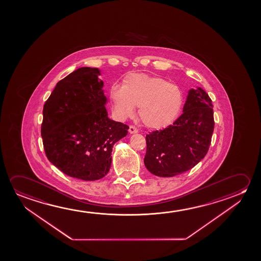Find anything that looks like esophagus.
I'll list each match as a JSON object with an SVG mask.
<instances>
[{
	"label": "esophagus",
	"mask_w": 261,
	"mask_h": 261,
	"mask_svg": "<svg viewBox=\"0 0 261 261\" xmlns=\"http://www.w3.org/2000/svg\"><path fill=\"white\" fill-rule=\"evenodd\" d=\"M137 132H138V129L136 126H134V125L129 126V133L130 134H137Z\"/></svg>",
	"instance_id": "esophagus-1"
}]
</instances>
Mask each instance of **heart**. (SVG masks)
<instances>
[{"label": "heart", "mask_w": 261, "mask_h": 261, "mask_svg": "<svg viewBox=\"0 0 261 261\" xmlns=\"http://www.w3.org/2000/svg\"><path fill=\"white\" fill-rule=\"evenodd\" d=\"M113 111L117 119L138 116L149 128L160 129L173 123L184 105V92L177 85L165 79L143 73H131L124 77L121 87L113 85L109 91Z\"/></svg>", "instance_id": "1"}]
</instances>
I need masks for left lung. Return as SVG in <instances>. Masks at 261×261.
<instances>
[{
  "label": "left lung",
  "mask_w": 261,
  "mask_h": 261,
  "mask_svg": "<svg viewBox=\"0 0 261 261\" xmlns=\"http://www.w3.org/2000/svg\"><path fill=\"white\" fill-rule=\"evenodd\" d=\"M212 99L201 88H191L182 114L173 124L146 135L145 167L160 177H173L204 158L212 142L214 117Z\"/></svg>",
  "instance_id": "obj_1"
}]
</instances>
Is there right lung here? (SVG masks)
Here are the masks:
<instances>
[{
	"instance_id": "1",
	"label": "right lung",
	"mask_w": 261,
	"mask_h": 261,
	"mask_svg": "<svg viewBox=\"0 0 261 261\" xmlns=\"http://www.w3.org/2000/svg\"><path fill=\"white\" fill-rule=\"evenodd\" d=\"M96 68H77L57 83L43 107L41 137L48 161L68 176L99 180L128 126L111 120Z\"/></svg>"
}]
</instances>
